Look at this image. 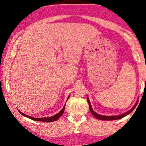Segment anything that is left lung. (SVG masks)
<instances>
[{"label":"left lung","mask_w":146,"mask_h":146,"mask_svg":"<svg viewBox=\"0 0 146 146\" xmlns=\"http://www.w3.org/2000/svg\"><path fill=\"white\" fill-rule=\"evenodd\" d=\"M88 102L89 108H90V111H91L92 114L95 117H96L97 119H100V120H115V119H118L122 118V117H125V115H128L129 113H130L131 111H132L133 110L135 109V106H136L137 104V102H137L134 106H133L132 108L130 110L127 111V112L123 113H122V114H121L119 115H115V116H106V115H102L98 114L97 113H96L95 111L92 110V106L90 104V102L88 98Z\"/></svg>","instance_id":"obj_1"}]
</instances>
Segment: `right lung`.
Listing matches in <instances>:
<instances>
[{
    "instance_id": "add662e5",
    "label": "right lung",
    "mask_w": 146,
    "mask_h": 146,
    "mask_svg": "<svg viewBox=\"0 0 146 146\" xmlns=\"http://www.w3.org/2000/svg\"><path fill=\"white\" fill-rule=\"evenodd\" d=\"M69 97H70V96H68V100ZM65 106H66V104H65ZM65 106H64L63 108L62 109V110L60 111L59 113H58L57 114H56L55 115H53V116L48 117H42V118H41V117H40V118H36V117H32V116H29V115H27L25 114V113H22L21 111H19V112L21 113L22 115H25V116H26L27 117H29V118L33 119V120L40 121H46V122H52V121H54L56 120H57V119H58L59 117H60L61 115L63 114L64 111V110H65Z\"/></svg>"
}]
</instances>
